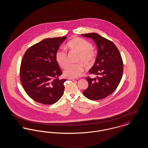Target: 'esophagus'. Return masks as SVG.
Listing matches in <instances>:
<instances>
[{
  "label": "esophagus",
  "mask_w": 148,
  "mask_h": 148,
  "mask_svg": "<svg viewBox=\"0 0 148 148\" xmlns=\"http://www.w3.org/2000/svg\"><path fill=\"white\" fill-rule=\"evenodd\" d=\"M69 79L71 80L74 81V80H78V78H72V77H71V78H69Z\"/></svg>",
  "instance_id": "1"
}]
</instances>
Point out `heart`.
Listing matches in <instances>:
<instances>
[{"instance_id": "heart-1", "label": "heart", "mask_w": 148, "mask_h": 148, "mask_svg": "<svg viewBox=\"0 0 148 148\" xmlns=\"http://www.w3.org/2000/svg\"><path fill=\"white\" fill-rule=\"evenodd\" d=\"M68 47L80 54L77 61L83 62L89 65L94 62L95 57V52L92 49L90 42L81 38H76L71 39L67 44ZM56 62L62 68H64L68 62L66 51L64 49L58 50L56 54ZM84 66L81 63L69 64L64 71V75L68 77H80L83 71Z\"/></svg>"}]
</instances>
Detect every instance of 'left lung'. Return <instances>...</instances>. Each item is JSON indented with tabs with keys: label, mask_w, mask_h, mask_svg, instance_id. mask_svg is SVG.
Listing matches in <instances>:
<instances>
[{
	"label": "left lung",
	"mask_w": 148,
	"mask_h": 148,
	"mask_svg": "<svg viewBox=\"0 0 148 148\" xmlns=\"http://www.w3.org/2000/svg\"><path fill=\"white\" fill-rule=\"evenodd\" d=\"M81 35L91 38L97 45V56L89 72L100 75L97 78H86L89 85L83 93L92 100L105 98L115 91L122 77L123 63L119 51L112 42L97 33Z\"/></svg>",
	"instance_id": "1"
}]
</instances>
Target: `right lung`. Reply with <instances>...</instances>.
Returning <instances> with one entry per match:
<instances>
[{"label": "right lung", "instance_id": "1", "mask_svg": "<svg viewBox=\"0 0 148 148\" xmlns=\"http://www.w3.org/2000/svg\"><path fill=\"white\" fill-rule=\"evenodd\" d=\"M64 37L47 38L32 46L21 60L20 77L25 91L34 101L43 104L57 102L64 93L66 79L56 59V54Z\"/></svg>", "mask_w": 148, "mask_h": 148}]
</instances>
